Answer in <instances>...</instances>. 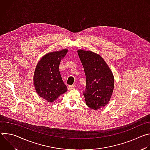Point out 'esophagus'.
I'll use <instances>...</instances> for the list:
<instances>
[{"instance_id": "esophagus-1", "label": "esophagus", "mask_w": 150, "mask_h": 150, "mask_svg": "<svg viewBox=\"0 0 150 150\" xmlns=\"http://www.w3.org/2000/svg\"><path fill=\"white\" fill-rule=\"evenodd\" d=\"M75 88V85H68V90H72V89H74Z\"/></svg>"}]
</instances>
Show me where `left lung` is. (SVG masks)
Instances as JSON below:
<instances>
[{
	"label": "left lung",
	"mask_w": 150,
	"mask_h": 150,
	"mask_svg": "<svg viewBox=\"0 0 150 150\" xmlns=\"http://www.w3.org/2000/svg\"><path fill=\"white\" fill-rule=\"evenodd\" d=\"M78 53L86 77L83 91L85 103L90 109L98 110L110 101L114 88L113 73L99 54L83 50Z\"/></svg>",
	"instance_id": "left-lung-1"
}]
</instances>
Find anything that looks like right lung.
<instances>
[{
    "mask_svg": "<svg viewBox=\"0 0 150 150\" xmlns=\"http://www.w3.org/2000/svg\"><path fill=\"white\" fill-rule=\"evenodd\" d=\"M68 50L51 52L42 57L37 63L34 75V83L37 93L49 102H53L67 91L60 72L59 64Z\"/></svg>",
    "mask_w": 150,
    "mask_h": 150,
    "instance_id": "1",
    "label": "right lung"
}]
</instances>
